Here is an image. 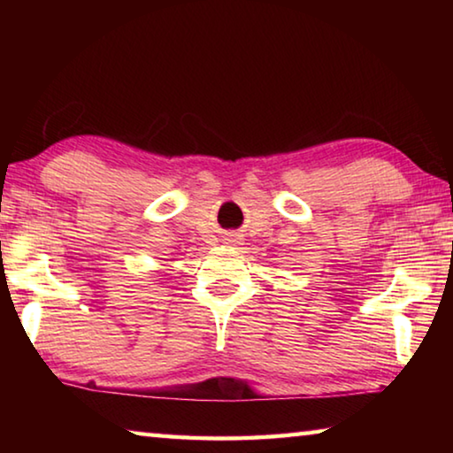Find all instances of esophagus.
<instances>
[{
  "label": "esophagus",
  "mask_w": 453,
  "mask_h": 453,
  "mask_svg": "<svg viewBox=\"0 0 453 453\" xmlns=\"http://www.w3.org/2000/svg\"><path fill=\"white\" fill-rule=\"evenodd\" d=\"M226 243H229V245H237V243H240V237H237V235L227 237V242H226Z\"/></svg>",
  "instance_id": "esophagus-1"
}]
</instances>
